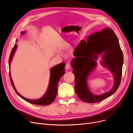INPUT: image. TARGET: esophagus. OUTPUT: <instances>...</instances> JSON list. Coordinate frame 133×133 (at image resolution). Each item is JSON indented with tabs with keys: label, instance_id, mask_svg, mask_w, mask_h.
Here are the masks:
<instances>
[{
	"label": "esophagus",
	"instance_id": "esophagus-1",
	"mask_svg": "<svg viewBox=\"0 0 133 133\" xmlns=\"http://www.w3.org/2000/svg\"><path fill=\"white\" fill-rule=\"evenodd\" d=\"M65 69H66V70L69 69H70V64H68V63H66V65H65Z\"/></svg>",
	"mask_w": 133,
	"mask_h": 133
}]
</instances>
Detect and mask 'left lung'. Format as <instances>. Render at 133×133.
Masks as SVG:
<instances>
[{"mask_svg":"<svg viewBox=\"0 0 133 133\" xmlns=\"http://www.w3.org/2000/svg\"><path fill=\"white\" fill-rule=\"evenodd\" d=\"M103 53L101 63L108 68L114 75L115 84L109 91L102 95H92L87 84V78L96 67L97 55ZM71 60L73 73L75 76V91L78 97L85 103L101 102L113 94L121 82L123 54L119 41L114 31L106 28L102 31L92 34L87 41L82 40L73 54Z\"/></svg>","mask_w":133,"mask_h":133,"instance_id":"left-lung-1","label":"left lung"}]
</instances>
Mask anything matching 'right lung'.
<instances>
[{"mask_svg":"<svg viewBox=\"0 0 133 133\" xmlns=\"http://www.w3.org/2000/svg\"><path fill=\"white\" fill-rule=\"evenodd\" d=\"M26 32L25 31L21 32L22 34H24ZM17 44H15L10 53L9 59V68L10 66V63L11 62L12 59H13L15 51L16 49H17ZM65 66V63H61L51 68L50 69V77L49 86H48V90L45 95H44L42 98L37 100H30V99H26L24 97H23V96H22L21 94L18 93V92L16 90L15 87L14 85L13 80H12L11 78L10 71H9L10 82L12 85V87H13L15 91L16 92V93H17L20 97L22 98L24 100H25L26 102L31 104H36V105H49L50 104H51L55 100L56 95L57 94V91H58L57 85L60 79L62 78V76L64 74V73H65V71H64Z\"/></svg>","mask_w":133,"mask_h":133,"instance_id":"add662e5","label":"right lung"}]
</instances>
